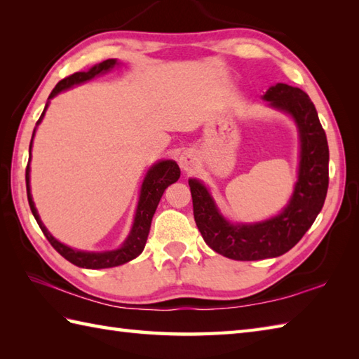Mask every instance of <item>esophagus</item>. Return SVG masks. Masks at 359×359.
Instances as JSON below:
<instances>
[{"label": "esophagus", "mask_w": 359, "mask_h": 359, "mask_svg": "<svg viewBox=\"0 0 359 359\" xmlns=\"http://www.w3.org/2000/svg\"><path fill=\"white\" fill-rule=\"evenodd\" d=\"M197 162V156L193 149H185L179 157V165L182 170L189 171Z\"/></svg>", "instance_id": "esophagus-1"}]
</instances>
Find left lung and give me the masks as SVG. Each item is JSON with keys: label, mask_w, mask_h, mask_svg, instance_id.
Here are the masks:
<instances>
[{"label": "left lung", "mask_w": 359, "mask_h": 359, "mask_svg": "<svg viewBox=\"0 0 359 359\" xmlns=\"http://www.w3.org/2000/svg\"><path fill=\"white\" fill-rule=\"evenodd\" d=\"M270 106L293 117L301 139L299 172L287 207L256 224H231L220 215L207 187L189 179L196 225L216 253L234 261L278 257L292 250L315 222L329 188V144L310 97L299 88L278 83L264 95Z\"/></svg>", "instance_id": "1"}]
</instances>
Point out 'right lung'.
Wrapping results in <instances>:
<instances>
[{
	"label": "right lung",
	"instance_id": "obj_1",
	"mask_svg": "<svg viewBox=\"0 0 359 359\" xmlns=\"http://www.w3.org/2000/svg\"><path fill=\"white\" fill-rule=\"evenodd\" d=\"M116 65H117V60L109 58V60H104V62L100 65H95L94 67H90L88 72H75L69 75V77H66L62 81L57 83V86L52 89V93L49 95V100L57 94L62 93V90L69 89L74 85L85 83L90 79H94L95 75L111 71ZM48 106H49V102L46 103L44 111L41 114V117L38 118L36 125H40V121L43 120ZM34 135H35V129H34ZM34 135H32V140H34ZM32 140H30L29 151L32 149ZM29 163H30V157L26 166V188H27L29 207L32 210V215L36 220V224L40 225L41 231L44 233L46 239L50 242V245L55 248L60 255H62L65 259H67L69 262H72L74 265L81 266V269H93V270L111 269V266L126 264L142 253L144 248V243H147V239H148L151 220L160 202V197L163 196V191L168 187L174 184V182H177L180 177V168L174 162V160H162V162H157L156 165H152L149 168V171L147 172V175H144V180L140 189V199H139V205H137V211L134 217V224L131 228V233H129L126 241L123 242V245L112 251H100V253H95V251H81V250H74L71 247L65 245V243L58 242L55 238H53V236L48 231V228L43 225L40 216H38V211L35 208V203L32 201V194H30Z\"/></svg>",
	"mask_w": 359,
	"mask_h": 359
}]
</instances>
